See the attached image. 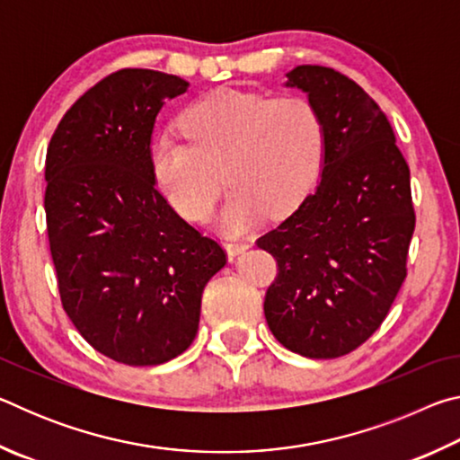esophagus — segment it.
Segmentation results:
<instances>
[{"mask_svg": "<svg viewBox=\"0 0 460 460\" xmlns=\"http://www.w3.org/2000/svg\"><path fill=\"white\" fill-rule=\"evenodd\" d=\"M249 247H252L249 241H227V243H225V249H227L229 258H235V255L243 253L245 249H249Z\"/></svg>", "mask_w": 460, "mask_h": 460, "instance_id": "34e87169", "label": "esophagus"}]
</instances>
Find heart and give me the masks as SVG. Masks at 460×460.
<instances>
[{
    "instance_id": "obj_1",
    "label": "heart",
    "mask_w": 460,
    "mask_h": 460,
    "mask_svg": "<svg viewBox=\"0 0 460 460\" xmlns=\"http://www.w3.org/2000/svg\"><path fill=\"white\" fill-rule=\"evenodd\" d=\"M181 129L186 142L154 137L150 170L170 205L190 221L211 211L221 168L231 192L219 223L229 233L249 229L266 213L290 215L321 172L324 128L305 95L219 89L184 109Z\"/></svg>"
}]
</instances>
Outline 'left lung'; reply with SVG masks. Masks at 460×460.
<instances>
[{
	"label": "left lung",
	"mask_w": 460,
	"mask_h": 460,
	"mask_svg": "<svg viewBox=\"0 0 460 460\" xmlns=\"http://www.w3.org/2000/svg\"><path fill=\"white\" fill-rule=\"evenodd\" d=\"M286 84L321 113L324 162L314 192L255 241L278 261L263 313L286 349L334 359L379 329L406 279L410 168L385 113L349 76L302 65Z\"/></svg>",
	"instance_id": "1"
}]
</instances>
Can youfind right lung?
<instances>
[{"instance_id": "add662e5", "label": "right lung", "mask_w": 460, "mask_h": 460, "mask_svg": "<svg viewBox=\"0 0 460 460\" xmlns=\"http://www.w3.org/2000/svg\"><path fill=\"white\" fill-rule=\"evenodd\" d=\"M181 76L121 68L60 119L46 152L44 211L60 302L83 339L109 359L146 367L197 337L200 298L227 263L158 190L150 142Z\"/></svg>"}]
</instances>
